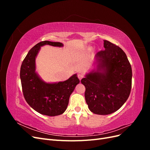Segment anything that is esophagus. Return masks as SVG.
Listing matches in <instances>:
<instances>
[{"label":"esophagus","instance_id":"1","mask_svg":"<svg viewBox=\"0 0 150 150\" xmlns=\"http://www.w3.org/2000/svg\"><path fill=\"white\" fill-rule=\"evenodd\" d=\"M78 78L79 79V80H81V79H82V78H83V77H84V76L82 74H78Z\"/></svg>","mask_w":150,"mask_h":150}]
</instances>
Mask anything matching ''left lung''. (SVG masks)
Wrapping results in <instances>:
<instances>
[{
  "mask_svg": "<svg viewBox=\"0 0 150 150\" xmlns=\"http://www.w3.org/2000/svg\"><path fill=\"white\" fill-rule=\"evenodd\" d=\"M104 50L95 56L91 71L81 82L89 110L106 115L118 110L128 99L131 89L132 69L126 54L110 41L104 40Z\"/></svg>",
  "mask_w": 150,
  "mask_h": 150,
  "instance_id": "obj_1",
  "label": "left lung"
}]
</instances>
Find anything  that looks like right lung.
I'll return each instance as SVG.
<instances>
[{
  "label": "right lung",
  "mask_w": 150,
  "mask_h": 150,
  "mask_svg": "<svg viewBox=\"0 0 150 150\" xmlns=\"http://www.w3.org/2000/svg\"><path fill=\"white\" fill-rule=\"evenodd\" d=\"M45 45L62 47L63 44L48 40L40 42L32 48L22 63L20 78L26 102L40 114L55 116L67 109L69 97L79 79L75 74L66 81L46 83L35 71V58L40 47Z\"/></svg>",
  "instance_id": "right-lung-1"
}]
</instances>
